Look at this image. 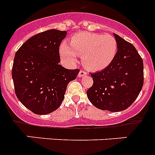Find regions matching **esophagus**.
Returning a JSON list of instances; mask_svg holds the SVG:
<instances>
[{"label": "esophagus", "mask_w": 155, "mask_h": 155, "mask_svg": "<svg viewBox=\"0 0 155 155\" xmlns=\"http://www.w3.org/2000/svg\"><path fill=\"white\" fill-rule=\"evenodd\" d=\"M87 75V72L85 71H83V70H80V72H79V77H83V76H85Z\"/></svg>", "instance_id": "1"}]
</instances>
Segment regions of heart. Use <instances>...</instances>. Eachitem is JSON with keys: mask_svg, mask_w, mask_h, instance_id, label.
Returning <instances> with one entry per match:
<instances>
[{"mask_svg": "<svg viewBox=\"0 0 155 155\" xmlns=\"http://www.w3.org/2000/svg\"><path fill=\"white\" fill-rule=\"evenodd\" d=\"M117 41L110 35L80 32L74 35L70 41V46L63 43L60 54L66 62L74 64L76 56H83V63L91 71H101L113 62L116 56Z\"/></svg>", "mask_w": 155, "mask_h": 155, "instance_id": "1", "label": "heart"}]
</instances>
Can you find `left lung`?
I'll list each match as a JSON object with an SVG mask.
<instances>
[{
  "label": "left lung",
  "mask_w": 155,
  "mask_h": 155,
  "mask_svg": "<svg viewBox=\"0 0 155 155\" xmlns=\"http://www.w3.org/2000/svg\"><path fill=\"white\" fill-rule=\"evenodd\" d=\"M118 51L106 68L91 74L93 85L87 91L91 104L103 110L122 111L131 105L143 86V62L134 45L114 33Z\"/></svg>",
  "instance_id": "left-lung-1"
}]
</instances>
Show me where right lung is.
Masks as SVG:
<instances>
[{"mask_svg":"<svg viewBox=\"0 0 155 155\" xmlns=\"http://www.w3.org/2000/svg\"><path fill=\"white\" fill-rule=\"evenodd\" d=\"M66 31L50 29L28 39L15 54L12 70L16 97L36 114L58 109L67 86L80 72L62 67L59 47Z\"/></svg>","mask_w":155,"mask_h":155,"instance_id":"add662e5","label":"right lung"}]
</instances>
